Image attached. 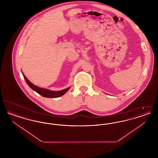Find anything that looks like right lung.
I'll use <instances>...</instances> for the list:
<instances>
[{
  "label": "right lung",
  "mask_w": 158,
  "mask_h": 158,
  "mask_svg": "<svg viewBox=\"0 0 158 158\" xmlns=\"http://www.w3.org/2000/svg\"><path fill=\"white\" fill-rule=\"evenodd\" d=\"M23 74L26 82L29 85V86L31 88L32 90H35L36 92H37L38 94L41 95V96H43L44 97L50 98H58V97H60L61 96L63 95L70 89V87H69L66 89H64L63 90H60V91H53V90L41 88H39L37 86L33 85L32 83H31L28 81V79L25 77V76L23 75Z\"/></svg>",
  "instance_id": "obj_1"
}]
</instances>
